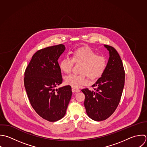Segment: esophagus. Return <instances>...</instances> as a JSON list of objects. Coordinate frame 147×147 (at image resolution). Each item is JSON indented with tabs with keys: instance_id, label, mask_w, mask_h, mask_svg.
Segmentation results:
<instances>
[{
	"instance_id": "34e87169",
	"label": "esophagus",
	"mask_w": 147,
	"mask_h": 147,
	"mask_svg": "<svg viewBox=\"0 0 147 147\" xmlns=\"http://www.w3.org/2000/svg\"><path fill=\"white\" fill-rule=\"evenodd\" d=\"M72 92H76L78 93L79 92H80V90L77 89V88H72Z\"/></svg>"
}]
</instances>
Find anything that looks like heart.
<instances>
[{
  "label": "heart",
  "mask_w": 147,
  "mask_h": 147,
  "mask_svg": "<svg viewBox=\"0 0 147 147\" xmlns=\"http://www.w3.org/2000/svg\"><path fill=\"white\" fill-rule=\"evenodd\" d=\"M74 62L82 63L80 68V74H70L65 78V82L74 88H78L85 85L86 82V76L91 80H94L100 77L107 67V61L105 57L98 55L92 49L83 47L75 50L72 54V58L66 57L59 62L61 70L65 73L71 71Z\"/></svg>",
  "instance_id": "1"
}]
</instances>
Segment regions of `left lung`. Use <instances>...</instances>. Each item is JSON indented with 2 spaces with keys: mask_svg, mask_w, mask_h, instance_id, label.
I'll list each match as a JSON object with an SVG mask.
<instances>
[{
  "mask_svg": "<svg viewBox=\"0 0 147 147\" xmlns=\"http://www.w3.org/2000/svg\"><path fill=\"white\" fill-rule=\"evenodd\" d=\"M109 53L105 70L92 86L81 91L85 96L84 106L88 116L93 120L103 121L109 117L117 108L124 86L125 71L121 59L112 46L104 45Z\"/></svg>",
  "mask_w": 147,
  "mask_h": 147,
  "instance_id": "left-lung-1",
  "label": "left lung"
}]
</instances>
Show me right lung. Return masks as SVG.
Returning a JSON list of instances; mask_svg holds the SVG:
<instances>
[{
  "mask_svg": "<svg viewBox=\"0 0 147 147\" xmlns=\"http://www.w3.org/2000/svg\"><path fill=\"white\" fill-rule=\"evenodd\" d=\"M65 50L60 44L37 51L24 72V87L32 107L50 122L64 117L72 95L70 85L54 89L62 82L58 59Z\"/></svg>",
  "mask_w": 147,
  "mask_h": 147,
  "instance_id": "1",
  "label": "right lung"
}]
</instances>
